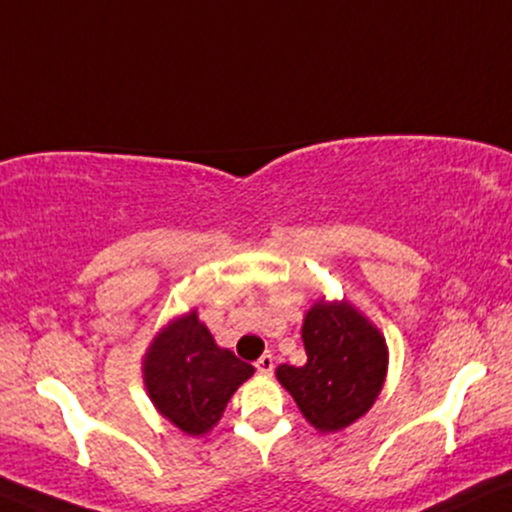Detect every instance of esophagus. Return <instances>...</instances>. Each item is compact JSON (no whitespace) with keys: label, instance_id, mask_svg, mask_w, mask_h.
I'll use <instances>...</instances> for the list:
<instances>
[{"label":"esophagus","instance_id":"esophagus-1","mask_svg":"<svg viewBox=\"0 0 512 512\" xmlns=\"http://www.w3.org/2000/svg\"><path fill=\"white\" fill-rule=\"evenodd\" d=\"M254 365H256V370L261 372V375H270V372H273V368H275L273 353H263V356L258 358Z\"/></svg>","mask_w":512,"mask_h":512}]
</instances>
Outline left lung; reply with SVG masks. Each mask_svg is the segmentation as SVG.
Masks as SVG:
<instances>
[{"label":"left lung","instance_id":"obj_1","mask_svg":"<svg viewBox=\"0 0 512 512\" xmlns=\"http://www.w3.org/2000/svg\"><path fill=\"white\" fill-rule=\"evenodd\" d=\"M308 361L280 365L277 380L320 432H337L368 413L387 375L382 334L349 304H315L304 320Z\"/></svg>","mask_w":512,"mask_h":512}]
</instances>
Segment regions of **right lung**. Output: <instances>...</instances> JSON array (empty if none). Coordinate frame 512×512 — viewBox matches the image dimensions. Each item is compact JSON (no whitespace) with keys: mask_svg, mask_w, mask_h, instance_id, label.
I'll list each match as a JSON object with an SVG mask.
<instances>
[{"mask_svg":"<svg viewBox=\"0 0 512 512\" xmlns=\"http://www.w3.org/2000/svg\"><path fill=\"white\" fill-rule=\"evenodd\" d=\"M251 375L254 368L249 363L216 346L197 313L168 325L144 361L151 401L187 434L211 430L235 389Z\"/></svg>","mask_w":512,"mask_h":512,"instance_id":"1","label":"right lung"}]
</instances>
